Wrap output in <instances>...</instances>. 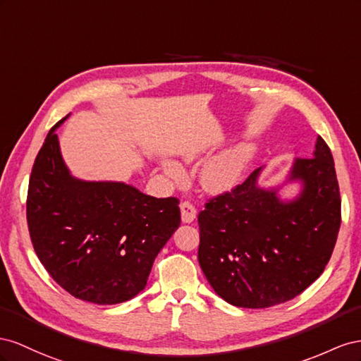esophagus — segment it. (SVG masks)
Wrapping results in <instances>:
<instances>
[{
    "mask_svg": "<svg viewBox=\"0 0 361 361\" xmlns=\"http://www.w3.org/2000/svg\"><path fill=\"white\" fill-rule=\"evenodd\" d=\"M180 210L183 224H192L195 218H197V209H195L190 202H181Z\"/></svg>",
    "mask_w": 361,
    "mask_h": 361,
    "instance_id": "esophagus-1",
    "label": "esophagus"
}]
</instances>
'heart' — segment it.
<instances>
[{
	"label": "heart",
	"instance_id": "b5f03b06",
	"mask_svg": "<svg viewBox=\"0 0 361 361\" xmlns=\"http://www.w3.org/2000/svg\"><path fill=\"white\" fill-rule=\"evenodd\" d=\"M252 156V148L248 145H235L214 154L202 164L200 171V183L202 189L210 195H222L233 190L242 181ZM188 163L197 161L202 157L200 149H188L183 154ZM161 168L171 177L178 178L181 175L180 164L172 160H161Z\"/></svg>",
	"mask_w": 361,
	"mask_h": 361
}]
</instances>
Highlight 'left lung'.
I'll return each mask as SVG.
<instances>
[{
    "label": "left lung",
    "instance_id": "obj_1",
    "mask_svg": "<svg viewBox=\"0 0 361 361\" xmlns=\"http://www.w3.org/2000/svg\"><path fill=\"white\" fill-rule=\"evenodd\" d=\"M264 168L198 214L201 269L224 301L243 308H267L304 292L324 272L341 228L334 160L321 136L313 156L295 159L275 186H260ZM290 183L300 189L283 199Z\"/></svg>",
    "mask_w": 361,
    "mask_h": 361
}]
</instances>
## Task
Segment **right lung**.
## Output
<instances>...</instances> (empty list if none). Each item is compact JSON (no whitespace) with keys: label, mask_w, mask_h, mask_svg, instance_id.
<instances>
[{"label":"right lung","mask_w":361,"mask_h":361,"mask_svg":"<svg viewBox=\"0 0 361 361\" xmlns=\"http://www.w3.org/2000/svg\"><path fill=\"white\" fill-rule=\"evenodd\" d=\"M69 116V115H68ZM49 130L28 183L27 222L35 251L54 281L98 305L145 289L157 254L180 226L177 198H154L123 181L74 177Z\"/></svg>","instance_id":"right-lung-1"}]
</instances>
